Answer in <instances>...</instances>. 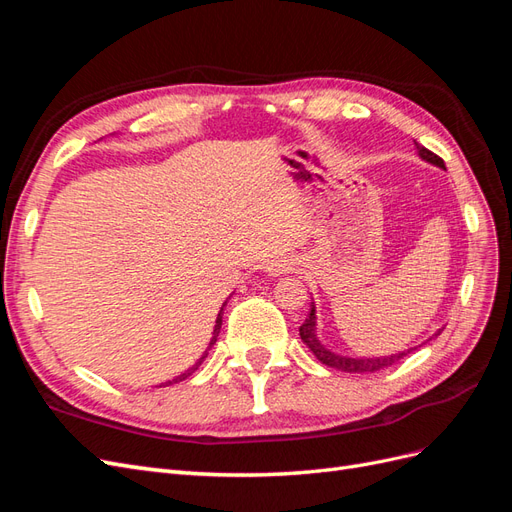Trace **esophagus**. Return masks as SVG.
<instances>
[{"label":"esophagus","mask_w":512,"mask_h":512,"mask_svg":"<svg viewBox=\"0 0 512 512\" xmlns=\"http://www.w3.org/2000/svg\"><path fill=\"white\" fill-rule=\"evenodd\" d=\"M292 269V265L288 260H284V258H277V260H271L269 265H267V273L269 275H273V277H277V275H282V273H288Z\"/></svg>","instance_id":"1"}]
</instances>
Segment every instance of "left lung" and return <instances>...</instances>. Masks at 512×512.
Segmentation results:
<instances>
[{
  "label": "left lung",
  "instance_id": "1",
  "mask_svg": "<svg viewBox=\"0 0 512 512\" xmlns=\"http://www.w3.org/2000/svg\"><path fill=\"white\" fill-rule=\"evenodd\" d=\"M414 145H416L418 156H421L425 162H429V164H433V166L444 168V160L438 158L436 153H431L429 149H425L423 145H418L416 141H414ZM444 170H446V168H444ZM299 335H301V339H303V344L316 354V359H318L322 365L339 369V371H348V374H363V371H380V369H384V367H389V365L397 363L399 359H404L406 354H410V352L414 350V348H410V350L397 352V354H389V356H371V359H367V356H356V359H354V356L335 354V352H331L329 348H324V346L320 344L318 335H316V305H314V303H312V312L307 314L305 322L299 327ZM436 335H438V333H436Z\"/></svg>",
  "mask_w": 512,
  "mask_h": 512
}]
</instances>
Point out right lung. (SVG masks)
I'll return each instance as SVG.
<instances>
[{
  "instance_id": "right-lung-1",
  "label": "right lung",
  "mask_w": 512,
  "mask_h": 512,
  "mask_svg": "<svg viewBox=\"0 0 512 512\" xmlns=\"http://www.w3.org/2000/svg\"><path fill=\"white\" fill-rule=\"evenodd\" d=\"M226 301H228V299H226ZM226 301H224V305H226ZM224 305H222V309H220V314H218V320H215V327H213V337H211V342H209V348H211V346H213L215 342H218V335H220V329H222V314H224ZM207 354H209V352L205 350V354H203V356H200V359H198V363H196V365H192V367H190L188 371H185V374L177 376L175 380H168V382H166V386H168V384H173V382H181V380H185V378H188V376H192V374H194V371L198 369V365H200V363H203V361L207 359Z\"/></svg>"
}]
</instances>
